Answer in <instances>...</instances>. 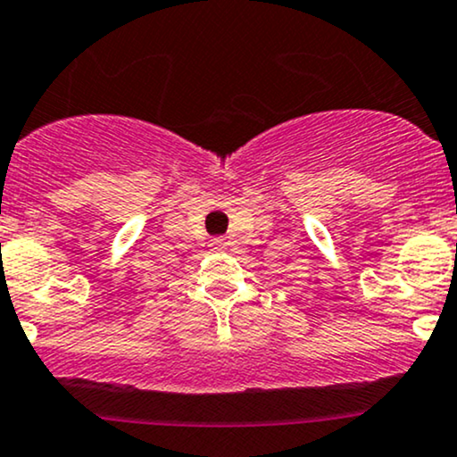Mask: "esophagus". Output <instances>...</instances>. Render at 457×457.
Segmentation results:
<instances>
[{
	"label": "esophagus",
	"instance_id": "34e87169",
	"mask_svg": "<svg viewBox=\"0 0 457 457\" xmlns=\"http://www.w3.org/2000/svg\"><path fill=\"white\" fill-rule=\"evenodd\" d=\"M212 245H213V248H218V250H227V248H230V242H228V239H224V237H213Z\"/></svg>",
	"mask_w": 457,
	"mask_h": 457
}]
</instances>
